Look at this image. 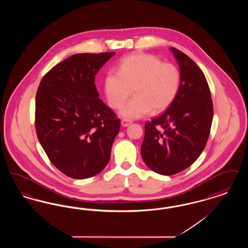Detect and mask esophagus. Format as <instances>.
<instances>
[{
  "mask_svg": "<svg viewBox=\"0 0 248 248\" xmlns=\"http://www.w3.org/2000/svg\"><path fill=\"white\" fill-rule=\"evenodd\" d=\"M131 123H132V121L128 120V119H123L121 121V124H122L123 126H128Z\"/></svg>",
  "mask_w": 248,
  "mask_h": 248,
  "instance_id": "34e87169",
  "label": "esophagus"
}]
</instances>
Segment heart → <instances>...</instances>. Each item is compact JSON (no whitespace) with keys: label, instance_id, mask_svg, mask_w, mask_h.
<instances>
[{"label":"heart","instance_id":"b5f03b06","mask_svg":"<svg viewBox=\"0 0 248 248\" xmlns=\"http://www.w3.org/2000/svg\"><path fill=\"white\" fill-rule=\"evenodd\" d=\"M180 86L177 66L144 53L122 59L118 71H108L105 78L107 99L113 108H119L134 92L135 96L121 108V115L127 119L140 118L151 110L163 112L175 101Z\"/></svg>","mask_w":248,"mask_h":248}]
</instances>
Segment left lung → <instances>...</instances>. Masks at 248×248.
Segmentation results:
<instances>
[{
    "label": "left lung",
    "instance_id": "obj_1",
    "mask_svg": "<svg viewBox=\"0 0 248 248\" xmlns=\"http://www.w3.org/2000/svg\"><path fill=\"white\" fill-rule=\"evenodd\" d=\"M172 51L181 72L177 98L163 114L145 124L144 163L153 171L172 176L192 165L203 151L212 124L213 101L198 65L177 48Z\"/></svg>",
    "mask_w": 248,
    "mask_h": 248
}]
</instances>
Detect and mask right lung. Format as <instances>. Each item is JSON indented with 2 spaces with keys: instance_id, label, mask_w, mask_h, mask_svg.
Returning <instances> with one entry per match:
<instances>
[{
  "instance_id": "right-lung-1",
  "label": "right lung",
  "mask_w": 248,
  "mask_h": 248,
  "mask_svg": "<svg viewBox=\"0 0 248 248\" xmlns=\"http://www.w3.org/2000/svg\"><path fill=\"white\" fill-rule=\"evenodd\" d=\"M114 54H75L48 71L37 89L38 140L67 177H94L108 163L121 121L98 97L94 76Z\"/></svg>"
}]
</instances>
